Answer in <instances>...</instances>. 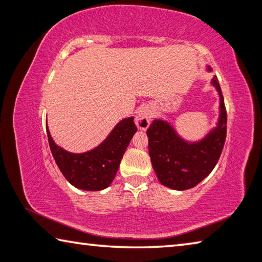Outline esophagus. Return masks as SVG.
I'll use <instances>...</instances> for the list:
<instances>
[{
  "instance_id": "34e87169",
  "label": "esophagus",
  "mask_w": 262,
  "mask_h": 262,
  "mask_svg": "<svg viewBox=\"0 0 262 262\" xmlns=\"http://www.w3.org/2000/svg\"><path fill=\"white\" fill-rule=\"evenodd\" d=\"M151 119H152L151 106H148L145 104V105L138 107V110L136 112V125L139 130H143V131L147 130L151 124Z\"/></svg>"
}]
</instances>
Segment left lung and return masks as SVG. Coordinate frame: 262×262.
Here are the masks:
<instances>
[{
  "label": "left lung",
  "mask_w": 262,
  "mask_h": 262,
  "mask_svg": "<svg viewBox=\"0 0 262 262\" xmlns=\"http://www.w3.org/2000/svg\"><path fill=\"white\" fill-rule=\"evenodd\" d=\"M207 72L212 68L206 66ZM211 85L219 96V116L215 126L198 140L180 136L167 120L158 118L147 128L148 154L160 184L172 190L194 187L210 174L218 163L226 138V110L216 76Z\"/></svg>",
  "instance_id": "left-lung-1"
}]
</instances>
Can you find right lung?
I'll return each mask as SVG.
<instances>
[{
	"label": "right lung",
	"instance_id": "add662e5",
	"mask_svg": "<svg viewBox=\"0 0 262 262\" xmlns=\"http://www.w3.org/2000/svg\"><path fill=\"white\" fill-rule=\"evenodd\" d=\"M136 132L134 117L124 118L97 146L82 154H72L55 143L47 126L48 140L56 164L72 186L84 191H102L110 186Z\"/></svg>",
	"mask_w": 262,
	"mask_h": 262
}]
</instances>
